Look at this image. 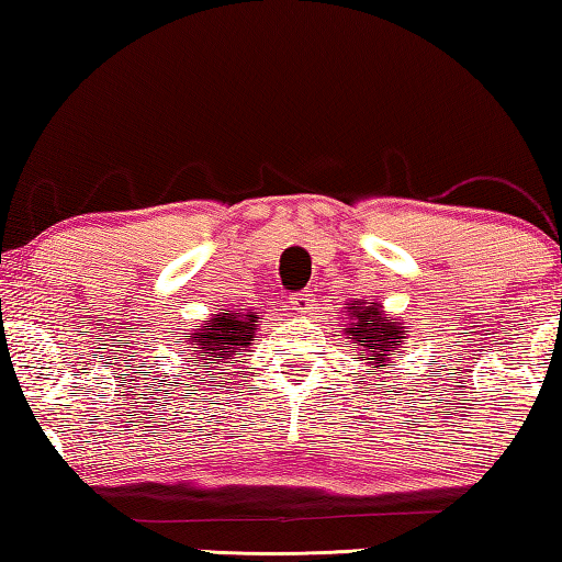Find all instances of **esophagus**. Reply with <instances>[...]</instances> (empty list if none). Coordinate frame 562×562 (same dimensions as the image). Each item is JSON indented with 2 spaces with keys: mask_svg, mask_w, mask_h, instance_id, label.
Instances as JSON below:
<instances>
[{
  "mask_svg": "<svg viewBox=\"0 0 562 562\" xmlns=\"http://www.w3.org/2000/svg\"><path fill=\"white\" fill-rule=\"evenodd\" d=\"M290 300H292V307H294V310H297V312H310V310H312V302H315V300H312V294H310V290L294 292Z\"/></svg>",
  "mask_w": 562,
  "mask_h": 562,
  "instance_id": "34e87169",
  "label": "esophagus"
}]
</instances>
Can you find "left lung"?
I'll list each match as a JSON object with an SVG mask.
<instances>
[{
  "instance_id": "left-lung-1",
  "label": "left lung",
  "mask_w": 562,
  "mask_h": 562,
  "mask_svg": "<svg viewBox=\"0 0 562 562\" xmlns=\"http://www.w3.org/2000/svg\"><path fill=\"white\" fill-rule=\"evenodd\" d=\"M349 312L355 322H351L347 335L349 339H355V345L361 347L359 361L386 367L384 361L392 359L389 355L404 345V327L384 317V312L376 302H369L367 307H349Z\"/></svg>"
}]
</instances>
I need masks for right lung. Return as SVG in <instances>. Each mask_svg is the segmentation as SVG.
Returning <instances> with one entry per match:
<instances>
[{
  "mask_svg": "<svg viewBox=\"0 0 562 562\" xmlns=\"http://www.w3.org/2000/svg\"><path fill=\"white\" fill-rule=\"evenodd\" d=\"M255 312H233L225 310L213 319H207V327L198 331L195 339V367L215 369V364H225L227 359L240 347H247L255 335ZM205 382V379H201Z\"/></svg>",
  "mask_w": 562,
  "mask_h": 562,
  "instance_id": "add662e5",
  "label": "right lung"
}]
</instances>
